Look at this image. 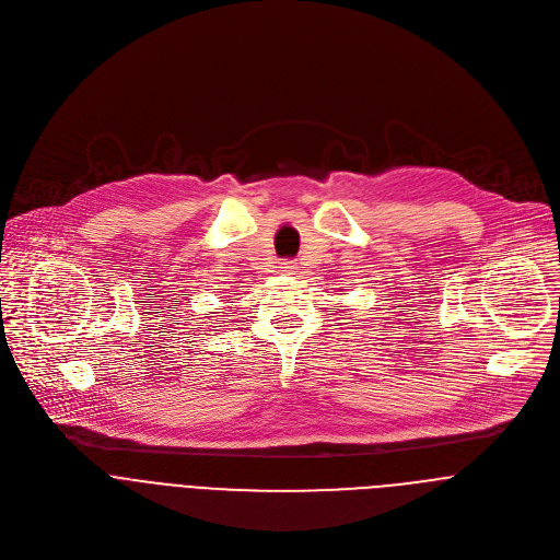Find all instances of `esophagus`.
<instances>
[{
    "instance_id": "obj_1",
    "label": "esophagus",
    "mask_w": 560,
    "mask_h": 560,
    "mask_svg": "<svg viewBox=\"0 0 560 560\" xmlns=\"http://www.w3.org/2000/svg\"><path fill=\"white\" fill-rule=\"evenodd\" d=\"M279 272L283 277H294L296 275V266L292 261H283V264H279Z\"/></svg>"
}]
</instances>
